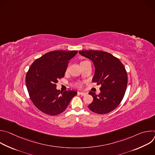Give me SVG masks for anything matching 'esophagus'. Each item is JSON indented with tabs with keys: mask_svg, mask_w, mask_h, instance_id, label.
<instances>
[{
	"mask_svg": "<svg viewBox=\"0 0 155 155\" xmlns=\"http://www.w3.org/2000/svg\"><path fill=\"white\" fill-rule=\"evenodd\" d=\"M78 93L79 94L81 95V96H85V95H86V94H87V93H83V92H78Z\"/></svg>",
	"mask_w": 155,
	"mask_h": 155,
	"instance_id": "obj_1",
	"label": "esophagus"
}]
</instances>
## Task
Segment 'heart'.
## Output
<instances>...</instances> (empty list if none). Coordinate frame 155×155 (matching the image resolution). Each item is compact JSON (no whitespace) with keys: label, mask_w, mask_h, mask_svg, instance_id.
Segmentation results:
<instances>
[{"label":"heart","mask_w":155,"mask_h":155,"mask_svg":"<svg viewBox=\"0 0 155 155\" xmlns=\"http://www.w3.org/2000/svg\"><path fill=\"white\" fill-rule=\"evenodd\" d=\"M84 62V61H82L81 63H82V62ZM81 85H82V83H81V82H77V83H75L74 84V86H75V87H78V88L81 87Z\"/></svg>","instance_id":"obj_1"}]
</instances>
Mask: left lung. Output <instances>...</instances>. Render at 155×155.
Returning <instances> with one entry per match:
<instances>
[{"label":"left lung","instance_id":"8db88e82","mask_svg":"<svg viewBox=\"0 0 155 155\" xmlns=\"http://www.w3.org/2000/svg\"><path fill=\"white\" fill-rule=\"evenodd\" d=\"M79 53L93 62L95 73L92 81L101 84L99 94L89 93L93 101L88 107L101 115L113 111L123 100L126 90L127 75L124 66L118 58L103 51L84 50Z\"/></svg>","mask_w":155,"mask_h":155}]
</instances>
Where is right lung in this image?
<instances>
[{"mask_svg": "<svg viewBox=\"0 0 155 155\" xmlns=\"http://www.w3.org/2000/svg\"><path fill=\"white\" fill-rule=\"evenodd\" d=\"M78 51H53L35 59L26 76L29 97L40 111L51 116L62 113L76 91L56 90L58 80L64 77L69 61Z\"/></svg>", "mask_w": 155, "mask_h": 155, "instance_id": "add662e5", "label": "right lung"}]
</instances>
